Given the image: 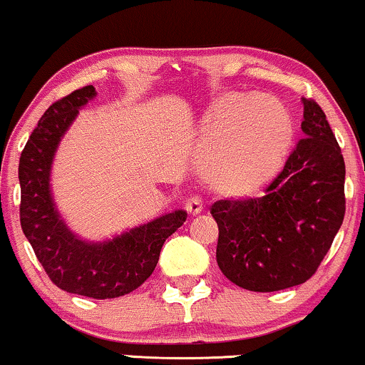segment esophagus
<instances>
[{"label": "esophagus", "instance_id": "obj_1", "mask_svg": "<svg viewBox=\"0 0 365 365\" xmlns=\"http://www.w3.org/2000/svg\"><path fill=\"white\" fill-rule=\"evenodd\" d=\"M202 209H204V204H202V200L198 197H190L185 202V210L188 212V215H198Z\"/></svg>", "mask_w": 365, "mask_h": 365}]
</instances>
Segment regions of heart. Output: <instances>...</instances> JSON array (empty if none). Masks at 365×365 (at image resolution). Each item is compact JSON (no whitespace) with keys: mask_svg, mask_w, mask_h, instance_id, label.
<instances>
[{"mask_svg":"<svg viewBox=\"0 0 365 365\" xmlns=\"http://www.w3.org/2000/svg\"><path fill=\"white\" fill-rule=\"evenodd\" d=\"M288 113L264 98L227 96L217 104L202 160L210 185L227 197H249L271 182L292 145Z\"/></svg>","mask_w":365,"mask_h":365,"instance_id":"b5f03b06","label":"heart"}]
</instances>
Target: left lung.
<instances>
[{"mask_svg": "<svg viewBox=\"0 0 365 365\" xmlns=\"http://www.w3.org/2000/svg\"><path fill=\"white\" fill-rule=\"evenodd\" d=\"M303 138L262 197L210 207L217 264L249 292L271 293L317 273L345 215V161L324 109L303 99Z\"/></svg>", "mask_w": 365, "mask_h": 365, "instance_id": "obj_1", "label": "left lung"}]
</instances>
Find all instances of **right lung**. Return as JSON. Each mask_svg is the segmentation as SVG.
I'll return each instance as SVG.
<instances>
[{
  "label": "right lung",
  "mask_w": 365,
  "mask_h": 365,
  "mask_svg": "<svg viewBox=\"0 0 365 365\" xmlns=\"http://www.w3.org/2000/svg\"><path fill=\"white\" fill-rule=\"evenodd\" d=\"M96 96L86 86L55 101L40 118L20 156V222L36 259L50 281L67 293L96 299L118 298L135 292L155 271L163 242L187 219L177 210L140 225L113 241L87 244L60 220L50 197V165L60 136Z\"/></svg>",
  "instance_id": "right-lung-1"
}]
</instances>
